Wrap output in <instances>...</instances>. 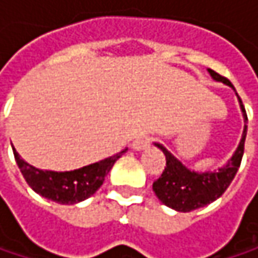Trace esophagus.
I'll return each instance as SVG.
<instances>
[{"instance_id": "obj_1", "label": "esophagus", "mask_w": 258, "mask_h": 258, "mask_svg": "<svg viewBox=\"0 0 258 258\" xmlns=\"http://www.w3.org/2000/svg\"><path fill=\"white\" fill-rule=\"evenodd\" d=\"M151 140H152V139H151L149 136H139L137 139L133 140V149H136V151L146 149V148H149Z\"/></svg>"}]
</instances>
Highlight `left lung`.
<instances>
[{"mask_svg": "<svg viewBox=\"0 0 258 258\" xmlns=\"http://www.w3.org/2000/svg\"><path fill=\"white\" fill-rule=\"evenodd\" d=\"M209 75L215 80L223 82L229 86L233 85L229 82V79L223 78L221 75L215 73L214 70H209ZM239 98V95H237ZM240 109L243 112V118L248 122L245 107L242 104V100L239 98ZM246 125L243 128V134L240 139V143L233 154V157L229 160V163L215 172H191L186 169L176 157H173L163 145L155 143L164 155H166V167L161 173V176L152 183V189L155 196L160 199V202L178 212H191L194 209L203 208L212 202H215L218 197L224 194V191L232 183L233 178L240 166L243 148H245V137H246Z\"/></svg>", "mask_w": 258, "mask_h": 258, "instance_id": "1", "label": "left lung"}]
</instances>
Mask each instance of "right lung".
<instances>
[{
  "instance_id": "right-lung-1",
  "label": "right lung",
  "mask_w": 258,
  "mask_h": 258,
  "mask_svg": "<svg viewBox=\"0 0 258 258\" xmlns=\"http://www.w3.org/2000/svg\"><path fill=\"white\" fill-rule=\"evenodd\" d=\"M125 151L127 149L98 163L70 172L40 170L25 163L16 151H13V154L28 185L37 194L61 205H75L91 197L103 185L104 178L113 167L115 161L121 158Z\"/></svg>"
}]
</instances>
